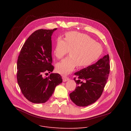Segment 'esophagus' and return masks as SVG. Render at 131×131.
Wrapping results in <instances>:
<instances>
[{"label":"esophagus","mask_w":131,"mask_h":131,"mask_svg":"<svg viewBox=\"0 0 131 131\" xmlns=\"http://www.w3.org/2000/svg\"><path fill=\"white\" fill-rule=\"evenodd\" d=\"M69 80V78L68 77H67L64 76V77H63V82H66V81H68V80Z\"/></svg>","instance_id":"1"}]
</instances>
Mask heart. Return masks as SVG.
<instances>
[{
    "mask_svg": "<svg viewBox=\"0 0 131 131\" xmlns=\"http://www.w3.org/2000/svg\"><path fill=\"white\" fill-rule=\"evenodd\" d=\"M70 51V57L56 65V70L63 75L71 72L78 65L85 68L94 64L102 53L101 45L89 36L76 32L66 33L65 39L59 37L56 41L54 54L62 59Z\"/></svg>",
    "mask_w": 131,
    "mask_h": 131,
    "instance_id": "1",
    "label": "heart"
}]
</instances>
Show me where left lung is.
<instances>
[{
    "label": "left lung",
    "mask_w": 131,
    "mask_h": 131,
    "mask_svg": "<svg viewBox=\"0 0 131 131\" xmlns=\"http://www.w3.org/2000/svg\"><path fill=\"white\" fill-rule=\"evenodd\" d=\"M109 71V57L107 54L96 63L74 73L78 79H73L76 89L69 94L72 102L80 107L95 103L102 94Z\"/></svg>",
    "instance_id": "obj_1"
}]
</instances>
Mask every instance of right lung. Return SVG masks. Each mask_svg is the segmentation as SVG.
Here are the masks:
<instances>
[{
	"label": "right lung",
	"instance_id": "add662e5",
	"mask_svg": "<svg viewBox=\"0 0 131 131\" xmlns=\"http://www.w3.org/2000/svg\"><path fill=\"white\" fill-rule=\"evenodd\" d=\"M57 29H39L34 32L23 45L17 62V80L22 94L29 101L45 103L52 96L55 87L63 81L53 71L51 36Z\"/></svg>",
	"mask_w": 131,
	"mask_h": 131
}]
</instances>
